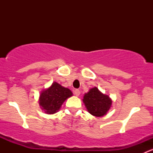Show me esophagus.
I'll list each match as a JSON object with an SVG mask.
<instances>
[{
	"mask_svg": "<svg viewBox=\"0 0 153 153\" xmlns=\"http://www.w3.org/2000/svg\"><path fill=\"white\" fill-rule=\"evenodd\" d=\"M74 94H75L76 96H79L80 94H81V92H80L79 89H75V90H74Z\"/></svg>",
	"mask_w": 153,
	"mask_h": 153,
	"instance_id": "1",
	"label": "esophagus"
}]
</instances>
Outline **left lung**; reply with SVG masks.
Instances as JSON below:
<instances>
[{"mask_svg": "<svg viewBox=\"0 0 153 153\" xmlns=\"http://www.w3.org/2000/svg\"><path fill=\"white\" fill-rule=\"evenodd\" d=\"M83 101L88 112L97 117L106 115L112 105V101L109 96L101 93L96 87L92 88L84 95Z\"/></svg>", "mask_w": 153, "mask_h": 153, "instance_id": "left-lung-1", "label": "left lung"}]
</instances>
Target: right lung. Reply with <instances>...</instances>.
<instances>
[{"label":"right lung","instance_id":"add662e5","mask_svg":"<svg viewBox=\"0 0 153 153\" xmlns=\"http://www.w3.org/2000/svg\"><path fill=\"white\" fill-rule=\"evenodd\" d=\"M72 95V92L67 88L56 82L44 90L40 95V105L47 114H54L59 110L63 103Z\"/></svg>","mask_w":153,"mask_h":153}]
</instances>
